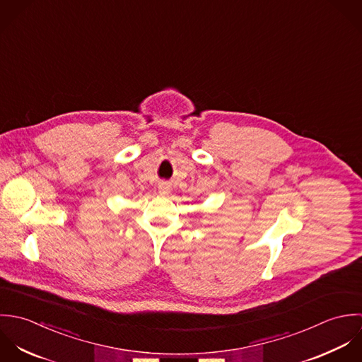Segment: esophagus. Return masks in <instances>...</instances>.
Listing matches in <instances>:
<instances>
[{"mask_svg":"<svg viewBox=\"0 0 362 362\" xmlns=\"http://www.w3.org/2000/svg\"><path fill=\"white\" fill-rule=\"evenodd\" d=\"M169 190H170V186H169V183H166V182H162V183L159 185V192H160L162 194H166V193H169Z\"/></svg>","mask_w":362,"mask_h":362,"instance_id":"obj_1","label":"esophagus"}]
</instances>
